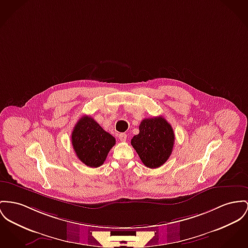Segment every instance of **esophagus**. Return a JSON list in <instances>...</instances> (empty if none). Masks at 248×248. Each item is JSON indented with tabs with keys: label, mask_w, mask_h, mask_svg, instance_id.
I'll return each mask as SVG.
<instances>
[{
	"label": "esophagus",
	"mask_w": 248,
	"mask_h": 248,
	"mask_svg": "<svg viewBox=\"0 0 248 248\" xmlns=\"http://www.w3.org/2000/svg\"><path fill=\"white\" fill-rule=\"evenodd\" d=\"M118 138L120 139V141L125 142L126 139H127V134H126V133H119V134H118Z\"/></svg>",
	"instance_id": "1"
}]
</instances>
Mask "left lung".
<instances>
[{"instance_id": "obj_1", "label": "left lung", "mask_w": 248, "mask_h": 248, "mask_svg": "<svg viewBox=\"0 0 248 248\" xmlns=\"http://www.w3.org/2000/svg\"><path fill=\"white\" fill-rule=\"evenodd\" d=\"M175 142L171 125L163 116L145 118L139 125V133L131 141L142 163L149 168H158L170 157Z\"/></svg>"}]
</instances>
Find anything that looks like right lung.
I'll return each mask as SVG.
<instances>
[{
    "mask_svg": "<svg viewBox=\"0 0 248 248\" xmlns=\"http://www.w3.org/2000/svg\"><path fill=\"white\" fill-rule=\"evenodd\" d=\"M71 142L82 163L89 167H99L115 146L116 139L92 117L84 116L76 123L71 133Z\"/></svg>",
    "mask_w": 248,
    "mask_h": 248,
    "instance_id": "add662e5",
    "label": "right lung"
}]
</instances>
